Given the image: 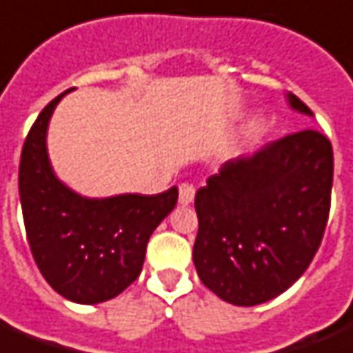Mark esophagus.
<instances>
[{"label":"esophagus","mask_w":353,"mask_h":353,"mask_svg":"<svg viewBox=\"0 0 353 353\" xmlns=\"http://www.w3.org/2000/svg\"><path fill=\"white\" fill-rule=\"evenodd\" d=\"M194 199V187L189 183H181L179 185V204H191Z\"/></svg>","instance_id":"esophagus-1"}]
</instances>
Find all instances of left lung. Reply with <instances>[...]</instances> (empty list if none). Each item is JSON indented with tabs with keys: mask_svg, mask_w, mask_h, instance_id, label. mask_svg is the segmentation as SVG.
I'll list each match as a JSON object with an SVG mask.
<instances>
[{
	"mask_svg": "<svg viewBox=\"0 0 353 353\" xmlns=\"http://www.w3.org/2000/svg\"><path fill=\"white\" fill-rule=\"evenodd\" d=\"M287 99L314 117L296 95ZM331 189V141L315 130L228 160L194 196L193 262L204 287L245 307L285 292L321 245Z\"/></svg>",
	"mask_w": 353,
	"mask_h": 353,
	"instance_id": "left-lung-1",
	"label": "left lung"
}]
</instances>
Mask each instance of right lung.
<instances>
[{
    "label": "right lung",
    "instance_id": "obj_1",
    "mask_svg": "<svg viewBox=\"0 0 353 353\" xmlns=\"http://www.w3.org/2000/svg\"><path fill=\"white\" fill-rule=\"evenodd\" d=\"M68 91L39 112L22 147V218L43 279L70 302L101 304L139 277L147 243L174 210L177 189L90 199L63 183L49 160L48 128Z\"/></svg>",
    "mask_w": 353,
    "mask_h": 353
}]
</instances>
